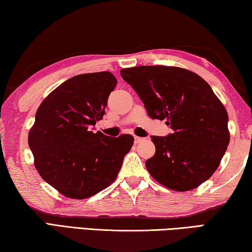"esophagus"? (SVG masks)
<instances>
[{
    "instance_id": "1",
    "label": "esophagus",
    "mask_w": 252,
    "mask_h": 252,
    "mask_svg": "<svg viewBox=\"0 0 252 252\" xmlns=\"http://www.w3.org/2000/svg\"><path fill=\"white\" fill-rule=\"evenodd\" d=\"M143 140V138H140V136L134 135V143H140Z\"/></svg>"
}]
</instances>
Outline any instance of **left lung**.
Returning <instances> with one entry per match:
<instances>
[{"label": "left lung", "mask_w": 252, "mask_h": 252, "mask_svg": "<svg viewBox=\"0 0 252 252\" xmlns=\"http://www.w3.org/2000/svg\"><path fill=\"white\" fill-rule=\"evenodd\" d=\"M120 74L138 93L148 116L167 120L173 130L168 136H151L156 153L146 161L151 177L180 192L207 181L230 141L227 110L210 85L178 66L126 67Z\"/></svg>", "instance_id": "8db88e82"}]
</instances>
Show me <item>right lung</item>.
<instances>
[{
	"label": "right lung",
	"instance_id": "add662e5",
	"mask_svg": "<svg viewBox=\"0 0 252 252\" xmlns=\"http://www.w3.org/2000/svg\"><path fill=\"white\" fill-rule=\"evenodd\" d=\"M118 81L111 72L75 75L42 101L29 132L34 165L44 181L71 199H87L116 180L133 136L111 138L90 126L102 120Z\"/></svg>",
	"mask_w": 252,
	"mask_h": 252
}]
</instances>
